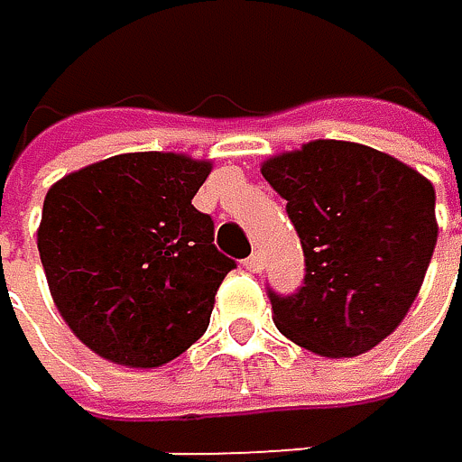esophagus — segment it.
<instances>
[{"mask_svg":"<svg viewBox=\"0 0 462 462\" xmlns=\"http://www.w3.org/2000/svg\"><path fill=\"white\" fill-rule=\"evenodd\" d=\"M245 266H247L250 272H261V269H263V253H261V250H255V253L245 261Z\"/></svg>","mask_w":462,"mask_h":462,"instance_id":"34e87169","label":"esophagus"}]
</instances>
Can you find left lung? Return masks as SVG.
Returning <instances> with one entry per match:
<instances>
[{"label":"left lung","mask_w":462,"mask_h":462,"mask_svg":"<svg viewBox=\"0 0 462 462\" xmlns=\"http://www.w3.org/2000/svg\"><path fill=\"white\" fill-rule=\"evenodd\" d=\"M285 199L305 285L269 291L274 327L321 356H359L414 305L439 239L433 185L392 154L351 141H310L261 165Z\"/></svg>","instance_id":"1"}]
</instances>
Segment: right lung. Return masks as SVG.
<instances>
[{"instance_id": "right-lung-1", "label": "right lung", "mask_w": 462, "mask_h": 462, "mask_svg": "<svg viewBox=\"0 0 462 462\" xmlns=\"http://www.w3.org/2000/svg\"><path fill=\"white\" fill-rule=\"evenodd\" d=\"M212 162L130 152L62 177L42 201L37 250L53 305L108 362L160 367L209 327L236 266L193 207Z\"/></svg>"}]
</instances>
